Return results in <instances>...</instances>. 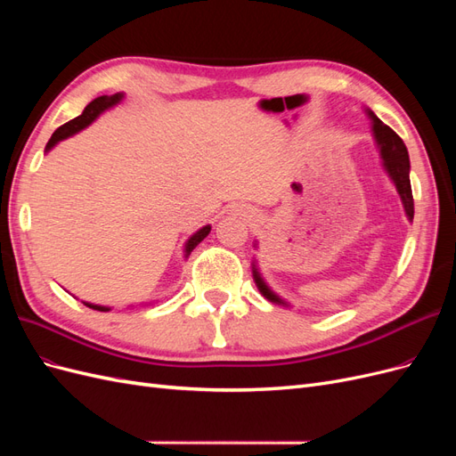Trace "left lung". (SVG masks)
I'll return each instance as SVG.
<instances>
[{"mask_svg":"<svg viewBox=\"0 0 456 456\" xmlns=\"http://www.w3.org/2000/svg\"><path fill=\"white\" fill-rule=\"evenodd\" d=\"M365 114L370 119L372 139H375V144L379 148L382 167H384L386 173H388L392 184L397 190L399 200H402V203H403V211H405L407 220H409V223H412V216H415V203H412V191H411V178H409L411 163H409L407 146L388 126H384V123L377 118V114L372 112L370 108H365ZM253 247H255V249H258L256 240H255ZM251 268H253L255 285H256L258 293L262 297H265L268 302H273V305H280V306H285V308L291 306L278 293H273L270 285L265 281V278H262V273H260L258 265H256V258H253Z\"/></svg>","mask_w":456,"mask_h":456,"instance_id":"1","label":"left lung"}]
</instances>
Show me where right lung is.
Instances as JSON below:
<instances>
[{
  "label": "right lung",
  "instance_id": "1",
  "mask_svg": "<svg viewBox=\"0 0 456 456\" xmlns=\"http://www.w3.org/2000/svg\"><path fill=\"white\" fill-rule=\"evenodd\" d=\"M123 96H126V93H116V94H102V96H96L94 101H91L87 106H86V110H84V114L81 116H77V118H74V119H70L68 123H64L62 127H59L57 131L53 133V136L49 139V142H47V146H45V154L47 151H51L54 146H57L61 141H64V139H68V136H74L76 133H79V131H84L86 127H89L91 123L99 118L101 114H104L106 110H110V108H114V106H118L121 101H123ZM209 232H211V224H205V226H201L198 232H194L191 233V236L186 240V243H184V258H188L190 256V253L196 249V247L209 236ZM84 302V305L87 306V308H93V310H99V312H110L112 308L110 306H101V305H93V302H86V300H81Z\"/></svg>",
  "mask_w": 456,
  "mask_h": 456
}]
</instances>
